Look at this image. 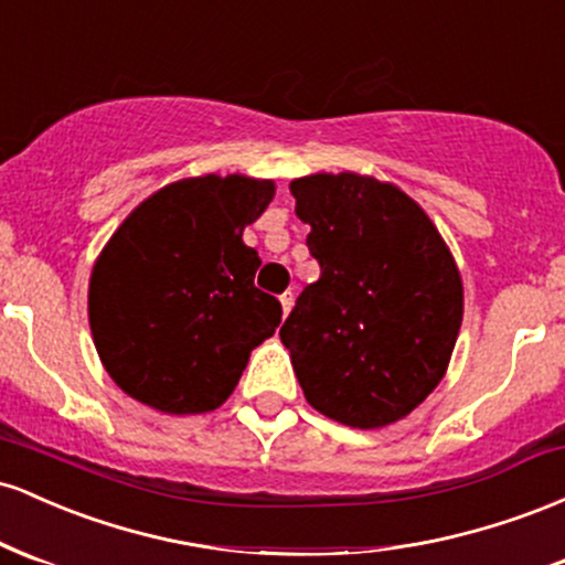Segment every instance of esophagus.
<instances>
[{
    "label": "esophagus",
    "mask_w": 565,
    "mask_h": 565,
    "mask_svg": "<svg viewBox=\"0 0 565 565\" xmlns=\"http://www.w3.org/2000/svg\"><path fill=\"white\" fill-rule=\"evenodd\" d=\"M278 300H281V308H284V316L289 313L291 310V305H295V295H291V291H284L281 297H278Z\"/></svg>",
    "instance_id": "obj_1"
}]
</instances>
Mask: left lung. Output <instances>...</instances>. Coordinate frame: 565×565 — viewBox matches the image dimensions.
Segmentation results:
<instances>
[{
    "mask_svg": "<svg viewBox=\"0 0 565 565\" xmlns=\"http://www.w3.org/2000/svg\"><path fill=\"white\" fill-rule=\"evenodd\" d=\"M321 276L281 327L308 404L374 430L436 391L462 327V278L423 206L366 174L289 183Z\"/></svg>",
    "mask_w": 565,
    "mask_h": 565,
    "instance_id": "obj_1",
    "label": "left lung"
}]
</instances>
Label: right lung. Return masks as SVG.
<instances>
[{
	"mask_svg": "<svg viewBox=\"0 0 565 565\" xmlns=\"http://www.w3.org/2000/svg\"><path fill=\"white\" fill-rule=\"evenodd\" d=\"M274 193V180L244 174L178 180L135 206L103 246L89 329L129 398L164 414L212 412L276 332L281 302L255 287L260 257L242 238Z\"/></svg>",
	"mask_w": 565,
	"mask_h": 565,
	"instance_id": "1",
	"label": "right lung"
}]
</instances>
